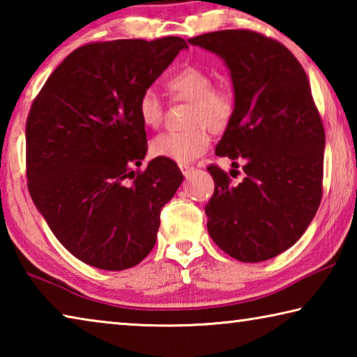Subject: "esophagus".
Wrapping results in <instances>:
<instances>
[{"instance_id":"obj_1","label":"esophagus","mask_w":357,"mask_h":357,"mask_svg":"<svg viewBox=\"0 0 357 357\" xmlns=\"http://www.w3.org/2000/svg\"><path fill=\"white\" fill-rule=\"evenodd\" d=\"M193 170H195V168L193 167H189V165H181V172H183V174L185 178H189L190 174L193 173Z\"/></svg>"}]
</instances>
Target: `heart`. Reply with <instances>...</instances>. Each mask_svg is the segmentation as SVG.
<instances>
[{"label":"heart","mask_w":357,"mask_h":357,"mask_svg":"<svg viewBox=\"0 0 357 357\" xmlns=\"http://www.w3.org/2000/svg\"><path fill=\"white\" fill-rule=\"evenodd\" d=\"M168 88L176 99L193 102L187 118L190 129L167 132L151 142V154L160 159L187 165L195 162L209 148L208 130L220 132L231 121L234 99L228 88L214 86V78L208 70L185 66L168 78ZM137 113L142 124L157 129L164 121V104L154 88H146L137 100Z\"/></svg>","instance_id":"b5f03b06"}]
</instances>
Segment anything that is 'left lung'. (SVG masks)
I'll use <instances>...</instances> for the list:
<instances>
[{"label": "left lung", "mask_w": 357, "mask_h": 357, "mask_svg": "<svg viewBox=\"0 0 357 357\" xmlns=\"http://www.w3.org/2000/svg\"><path fill=\"white\" fill-rule=\"evenodd\" d=\"M187 42L215 53L229 70L234 110L215 154L233 167L243 160L245 173L231 184L208 167L215 184L204 208L209 236L238 261L274 258L304 234L323 195L326 138L305 70L280 42L247 29Z\"/></svg>", "instance_id": "obj_1"}]
</instances>
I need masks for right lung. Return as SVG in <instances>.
<instances>
[{"label":"right lung","mask_w":357,"mask_h":357,"mask_svg":"<svg viewBox=\"0 0 357 357\" xmlns=\"http://www.w3.org/2000/svg\"><path fill=\"white\" fill-rule=\"evenodd\" d=\"M184 39H119L77 48L48 77L26 121L28 189L47 225L83 263L134 268L153 250L160 209L183 173L148 162L137 100L162 75ZM132 183L127 184V179Z\"/></svg>","instance_id":"1"}]
</instances>
